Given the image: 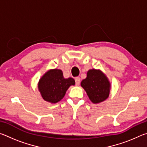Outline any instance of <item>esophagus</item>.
<instances>
[{"mask_svg": "<svg viewBox=\"0 0 147 147\" xmlns=\"http://www.w3.org/2000/svg\"><path fill=\"white\" fill-rule=\"evenodd\" d=\"M75 82L76 86H79L80 84V78L79 77H76L75 78Z\"/></svg>", "mask_w": 147, "mask_h": 147, "instance_id": "1", "label": "esophagus"}]
</instances>
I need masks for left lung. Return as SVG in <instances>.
I'll use <instances>...</instances> for the list:
<instances>
[{"mask_svg":"<svg viewBox=\"0 0 147 147\" xmlns=\"http://www.w3.org/2000/svg\"><path fill=\"white\" fill-rule=\"evenodd\" d=\"M89 98L94 104L102 102L108 98L111 84L108 78L100 70L90 69L86 78L81 82Z\"/></svg>","mask_w":147,"mask_h":147,"instance_id":"obj_1","label":"left lung"}]
</instances>
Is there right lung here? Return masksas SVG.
Returning <instances> with one entry per match:
<instances>
[{"label":"right lung","mask_w":147,"mask_h":147,"mask_svg":"<svg viewBox=\"0 0 147 147\" xmlns=\"http://www.w3.org/2000/svg\"><path fill=\"white\" fill-rule=\"evenodd\" d=\"M73 78H65L60 69H51L41 77L38 82V89L45 100L57 103L64 97L68 88L74 86Z\"/></svg>","instance_id":"right-lung-1"}]
</instances>
